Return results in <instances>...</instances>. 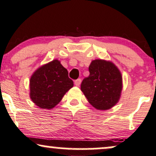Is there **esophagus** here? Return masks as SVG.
Returning a JSON list of instances; mask_svg holds the SVG:
<instances>
[{"instance_id":"esophagus-1","label":"esophagus","mask_w":156,"mask_h":156,"mask_svg":"<svg viewBox=\"0 0 156 156\" xmlns=\"http://www.w3.org/2000/svg\"><path fill=\"white\" fill-rule=\"evenodd\" d=\"M80 83H81V79L80 78H78V79L75 80V85L76 86H79Z\"/></svg>"}]
</instances>
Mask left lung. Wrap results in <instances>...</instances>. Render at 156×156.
Segmentation results:
<instances>
[{"label":"left lung","mask_w":156,"mask_h":156,"mask_svg":"<svg viewBox=\"0 0 156 156\" xmlns=\"http://www.w3.org/2000/svg\"><path fill=\"white\" fill-rule=\"evenodd\" d=\"M89 76L83 80L80 89L93 107L108 110L119 102L122 90V77L114 64L102 59L91 62Z\"/></svg>","instance_id":"obj_1"}]
</instances>
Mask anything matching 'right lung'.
<instances>
[{"label": "right lung", "instance_id": "add662e5", "mask_svg": "<svg viewBox=\"0 0 156 156\" xmlns=\"http://www.w3.org/2000/svg\"><path fill=\"white\" fill-rule=\"evenodd\" d=\"M73 86L67 69L54 59L39 67L31 76L30 98L39 108L52 109Z\"/></svg>", "mask_w": 156, "mask_h": 156}]
</instances>
